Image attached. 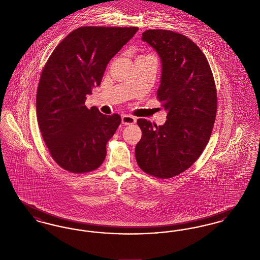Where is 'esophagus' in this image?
<instances>
[{
	"label": "esophagus",
	"mask_w": 260,
	"mask_h": 260,
	"mask_svg": "<svg viewBox=\"0 0 260 260\" xmlns=\"http://www.w3.org/2000/svg\"><path fill=\"white\" fill-rule=\"evenodd\" d=\"M136 118L131 116V115H124L122 117V123L124 125H129V124H134L136 123Z\"/></svg>",
	"instance_id": "34e87169"
}]
</instances>
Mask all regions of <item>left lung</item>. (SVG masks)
Segmentation results:
<instances>
[{
    "label": "left lung",
    "instance_id": "obj_1",
    "mask_svg": "<svg viewBox=\"0 0 260 260\" xmlns=\"http://www.w3.org/2000/svg\"><path fill=\"white\" fill-rule=\"evenodd\" d=\"M141 39L161 58L157 99L168 115L159 126L137 120L142 136L136 161L143 172L167 179L189 169L206 148L216 116V87L207 57L190 39L161 29L147 30Z\"/></svg>",
    "mask_w": 260,
    "mask_h": 260
}]
</instances>
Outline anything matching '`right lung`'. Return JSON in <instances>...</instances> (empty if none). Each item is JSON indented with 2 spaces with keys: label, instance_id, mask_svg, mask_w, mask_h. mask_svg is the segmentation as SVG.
I'll return each instance as SVG.
<instances>
[{
  "label": "right lung",
  "instance_id": "right-lung-1",
  "mask_svg": "<svg viewBox=\"0 0 260 260\" xmlns=\"http://www.w3.org/2000/svg\"><path fill=\"white\" fill-rule=\"evenodd\" d=\"M137 30L80 27L62 40L46 63L37 89L38 124L52 159L65 171L89 173L104 161L121 117L88 109L85 102L112 57Z\"/></svg>",
  "mask_w": 260,
  "mask_h": 260
}]
</instances>
